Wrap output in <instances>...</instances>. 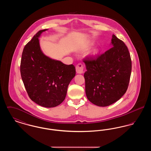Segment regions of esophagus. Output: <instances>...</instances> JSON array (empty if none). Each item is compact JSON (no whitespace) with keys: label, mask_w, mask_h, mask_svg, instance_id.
<instances>
[{"label":"esophagus","mask_w":151,"mask_h":151,"mask_svg":"<svg viewBox=\"0 0 151 151\" xmlns=\"http://www.w3.org/2000/svg\"><path fill=\"white\" fill-rule=\"evenodd\" d=\"M83 65H81V63H79L76 66V73L78 74H81L83 73Z\"/></svg>","instance_id":"esophagus-1"}]
</instances>
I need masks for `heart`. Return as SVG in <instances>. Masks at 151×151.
Wrapping results in <instances>:
<instances>
[{
    "instance_id": "b5f03b06",
    "label": "heart",
    "mask_w": 151,
    "mask_h": 151,
    "mask_svg": "<svg viewBox=\"0 0 151 151\" xmlns=\"http://www.w3.org/2000/svg\"><path fill=\"white\" fill-rule=\"evenodd\" d=\"M92 43H91V42H88V43H86V44L84 46H83V47H81L80 49V51H84L87 50H88L89 49H90V48L92 47ZM99 49H95L90 55H91V56H95V55H96L99 53Z\"/></svg>"
}]
</instances>
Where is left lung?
I'll use <instances>...</instances> for the list:
<instances>
[{"mask_svg": "<svg viewBox=\"0 0 151 151\" xmlns=\"http://www.w3.org/2000/svg\"><path fill=\"white\" fill-rule=\"evenodd\" d=\"M110 45L97 59L88 57L84 60L86 97L101 107L113 104L124 94L131 73V59L126 45L113 35Z\"/></svg>", "mask_w": 151, "mask_h": 151, "instance_id": "1", "label": "left lung"}]
</instances>
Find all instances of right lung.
<instances>
[{"label":"right lung","instance_id":"obj_1","mask_svg":"<svg viewBox=\"0 0 151 151\" xmlns=\"http://www.w3.org/2000/svg\"><path fill=\"white\" fill-rule=\"evenodd\" d=\"M47 30L38 31L25 46L20 72L30 99L41 106L53 108L65 100L76 70L73 65H65L44 54L39 38Z\"/></svg>","mask_w":151,"mask_h":151}]
</instances>
